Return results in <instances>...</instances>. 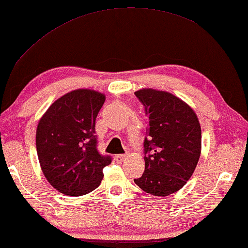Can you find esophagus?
<instances>
[{
  "instance_id": "obj_1",
  "label": "esophagus",
  "mask_w": 248,
  "mask_h": 248,
  "mask_svg": "<svg viewBox=\"0 0 248 248\" xmlns=\"http://www.w3.org/2000/svg\"><path fill=\"white\" fill-rule=\"evenodd\" d=\"M125 159H127V155H115V160L117 161V162H124Z\"/></svg>"
}]
</instances>
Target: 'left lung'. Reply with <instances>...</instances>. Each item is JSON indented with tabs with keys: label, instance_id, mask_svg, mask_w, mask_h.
Here are the masks:
<instances>
[{
	"label": "left lung",
	"instance_id": "8db88e82",
	"mask_svg": "<svg viewBox=\"0 0 248 248\" xmlns=\"http://www.w3.org/2000/svg\"><path fill=\"white\" fill-rule=\"evenodd\" d=\"M135 95L149 118L144 172L135 183L164 198L182 188L193 174L201 155V125L194 110L171 93L142 88Z\"/></svg>",
	"mask_w": 248,
	"mask_h": 248
}]
</instances>
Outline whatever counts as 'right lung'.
<instances>
[{
    "label": "right lung",
    "instance_id": "1",
    "mask_svg": "<svg viewBox=\"0 0 248 248\" xmlns=\"http://www.w3.org/2000/svg\"><path fill=\"white\" fill-rule=\"evenodd\" d=\"M106 96L93 89H76L49 106L38 121L36 150L50 186L69 196L95 190L104 178L110 156L97 151L96 117Z\"/></svg>",
    "mask_w": 248,
    "mask_h": 248
}]
</instances>
